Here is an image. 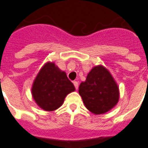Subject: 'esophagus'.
<instances>
[{
	"label": "esophagus",
	"mask_w": 148,
	"mask_h": 148,
	"mask_svg": "<svg viewBox=\"0 0 148 148\" xmlns=\"http://www.w3.org/2000/svg\"><path fill=\"white\" fill-rule=\"evenodd\" d=\"M73 84H74L75 88H76V89L77 90V89H78V82H77V81H73Z\"/></svg>",
	"instance_id": "1"
}]
</instances>
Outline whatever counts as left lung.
Here are the masks:
<instances>
[{
	"label": "left lung",
	"mask_w": 148,
	"mask_h": 148,
	"mask_svg": "<svg viewBox=\"0 0 148 148\" xmlns=\"http://www.w3.org/2000/svg\"><path fill=\"white\" fill-rule=\"evenodd\" d=\"M79 93L85 107L99 115L108 112L119 100V88L112 75L101 65L94 67L84 82L79 84Z\"/></svg>",
	"instance_id": "8db88e82"
}]
</instances>
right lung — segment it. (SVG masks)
Masks as SVG:
<instances>
[{
	"mask_svg": "<svg viewBox=\"0 0 148 148\" xmlns=\"http://www.w3.org/2000/svg\"><path fill=\"white\" fill-rule=\"evenodd\" d=\"M75 87L54 63H47L39 72L32 88L36 103L45 111H54L62 105L65 96Z\"/></svg>",
	"mask_w": 148,
	"mask_h": 148,
	"instance_id": "right-lung-1",
	"label": "right lung"
}]
</instances>
